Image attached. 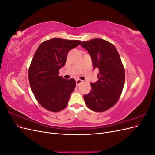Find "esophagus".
Returning a JSON list of instances; mask_svg holds the SVG:
<instances>
[{"instance_id": "obj_1", "label": "esophagus", "mask_w": 155, "mask_h": 155, "mask_svg": "<svg viewBox=\"0 0 155 155\" xmlns=\"http://www.w3.org/2000/svg\"><path fill=\"white\" fill-rule=\"evenodd\" d=\"M82 82H83V81H82V80H81V79H78L77 80H76V85H77V86H78V85H79V84L81 83Z\"/></svg>"}]
</instances>
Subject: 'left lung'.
<instances>
[{
	"instance_id": "obj_1",
	"label": "left lung",
	"mask_w": 155,
	"mask_h": 155,
	"mask_svg": "<svg viewBox=\"0 0 155 155\" xmlns=\"http://www.w3.org/2000/svg\"><path fill=\"white\" fill-rule=\"evenodd\" d=\"M91 55L94 69H99L98 80L91 83V90L84 95L87 106L93 111L104 112L118 101L125 83V70L118 50L101 39L82 42Z\"/></svg>"
}]
</instances>
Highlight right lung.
<instances>
[{
  "label": "right lung",
  "mask_w": 155,
  "mask_h": 155,
  "mask_svg": "<svg viewBox=\"0 0 155 155\" xmlns=\"http://www.w3.org/2000/svg\"><path fill=\"white\" fill-rule=\"evenodd\" d=\"M80 43L53 38L42 43L35 52L28 70L29 82L36 100L46 110L56 112L67 106L76 83L73 78L59 76V70L65 65L68 51Z\"/></svg>",
  "instance_id": "add662e5"
}]
</instances>
